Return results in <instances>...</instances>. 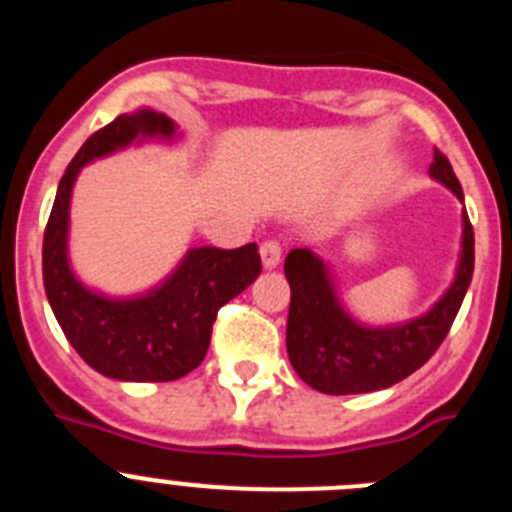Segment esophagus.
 Segmentation results:
<instances>
[{
  "label": "esophagus",
  "instance_id": "esophagus-1",
  "mask_svg": "<svg viewBox=\"0 0 512 512\" xmlns=\"http://www.w3.org/2000/svg\"><path fill=\"white\" fill-rule=\"evenodd\" d=\"M279 261H282V246H279V241L261 243V264H264V269H274Z\"/></svg>",
  "mask_w": 512,
  "mask_h": 512
}]
</instances>
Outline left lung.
Here are the masks:
<instances>
[{"instance_id":"8db88e82","label":"left lung","mask_w":512,"mask_h":512,"mask_svg":"<svg viewBox=\"0 0 512 512\" xmlns=\"http://www.w3.org/2000/svg\"><path fill=\"white\" fill-rule=\"evenodd\" d=\"M428 174L464 202L449 158L438 148L433 151ZM461 223L464 235L454 284L425 315L390 328L356 323L338 302L328 264L310 248H292L284 261V274L292 289L287 354L302 382L325 395H361L402 382L431 359L449 336L474 274V230L467 212Z\"/></svg>"}]
</instances>
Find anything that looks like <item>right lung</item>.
Here are the masks:
<instances>
[{
	"instance_id": "1",
	"label": "right lung",
	"mask_w": 512,
	"mask_h": 512,
	"mask_svg": "<svg viewBox=\"0 0 512 512\" xmlns=\"http://www.w3.org/2000/svg\"><path fill=\"white\" fill-rule=\"evenodd\" d=\"M153 135H174V122L156 110L120 115L89 135L61 176L43 235V284L58 325L81 359L120 382H174L197 369L210 348L217 310L261 274L259 246L246 243L233 251L192 248L161 287L133 300H110L74 277L66 243L81 166Z\"/></svg>"
}]
</instances>
